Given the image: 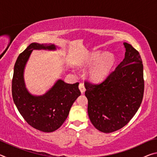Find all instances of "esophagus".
I'll list each match as a JSON object with an SVG mask.
<instances>
[{
    "instance_id": "esophagus-1",
    "label": "esophagus",
    "mask_w": 157,
    "mask_h": 157,
    "mask_svg": "<svg viewBox=\"0 0 157 157\" xmlns=\"http://www.w3.org/2000/svg\"><path fill=\"white\" fill-rule=\"evenodd\" d=\"M79 89L80 90V91L82 94H84V91H85V87H84V85L83 83H79Z\"/></svg>"
}]
</instances>
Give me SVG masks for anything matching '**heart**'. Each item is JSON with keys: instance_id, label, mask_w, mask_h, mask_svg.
<instances>
[{"instance_id": "b5f03b06", "label": "heart", "mask_w": 157, "mask_h": 157, "mask_svg": "<svg viewBox=\"0 0 157 157\" xmlns=\"http://www.w3.org/2000/svg\"><path fill=\"white\" fill-rule=\"evenodd\" d=\"M94 62L95 63L90 69L88 77L93 81H100L109 73L115 63V58L112 53L97 51L92 53L87 59L89 64Z\"/></svg>"}]
</instances>
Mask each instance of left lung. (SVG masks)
<instances>
[{"label":"left lung","mask_w":157,"mask_h":157,"mask_svg":"<svg viewBox=\"0 0 157 157\" xmlns=\"http://www.w3.org/2000/svg\"><path fill=\"white\" fill-rule=\"evenodd\" d=\"M124 58L104 80L85 82L90 121L99 131L111 133L129 123L141 104L144 93L143 65L132 45L123 43Z\"/></svg>","instance_id":"8db88e82"}]
</instances>
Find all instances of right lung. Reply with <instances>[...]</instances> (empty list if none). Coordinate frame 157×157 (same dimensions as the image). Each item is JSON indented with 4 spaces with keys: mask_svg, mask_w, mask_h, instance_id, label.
<instances>
[{
    "mask_svg": "<svg viewBox=\"0 0 157 157\" xmlns=\"http://www.w3.org/2000/svg\"><path fill=\"white\" fill-rule=\"evenodd\" d=\"M33 50H56L54 44L33 43L18 55L16 61L12 83V98L25 121L34 128L52 132L62 125L73 102L81 95L79 83L67 84L58 79L42 95H32L26 89L24 68Z\"/></svg>",
    "mask_w": 157,
    "mask_h": 157,
    "instance_id": "1",
    "label": "right lung"
}]
</instances>
